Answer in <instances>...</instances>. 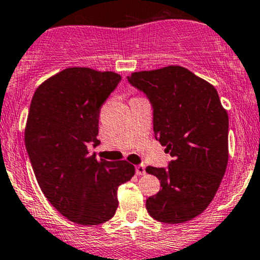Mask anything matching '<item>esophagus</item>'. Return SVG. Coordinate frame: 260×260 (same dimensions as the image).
I'll return each instance as SVG.
<instances>
[{"label": "esophagus", "instance_id": "esophagus-1", "mask_svg": "<svg viewBox=\"0 0 260 260\" xmlns=\"http://www.w3.org/2000/svg\"><path fill=\"white\" fill-rule=\"evenodd\" d=\"M136 174H137V176H143V174H146V167L143 165L136 166Z\"/></svg>", "mask_w": 260, "mask_h": 260}]
</instances>
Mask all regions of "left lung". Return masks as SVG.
<instances>
[{
    "mask_svg": "<svg viewBox=\"0 0 260 260\" xmlns=\"http://www.w3.org/2000/svg\"><path fill=\"white\" fill-rule=\"evenodd\" d=\"M128 82L149 100L155 139L173 157L168 168H146L162 187L146 208L158 222L193 219L213 201L228 165V113L217 89L180 66L135 72Z\"/></svg>",
    "mask_w": 260,
    "mask_h": 260,
    "instance_id": "8db88e82",
    "label": "left lung"
}]
</instances>
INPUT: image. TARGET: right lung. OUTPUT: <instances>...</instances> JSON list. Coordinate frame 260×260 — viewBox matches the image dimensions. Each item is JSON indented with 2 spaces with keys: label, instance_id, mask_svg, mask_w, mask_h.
I'll list each match as a JSON object with an SVG mask.
<instances>
[{
  "label": "right lung",
  "instance_id": "right-lung-1",
  "mask_svg": "<svg viewBox=\"0 0 260 260\" xmlns=\"http://www.w3.org/2000/svg\"><path fill=\"white\" fill-rule=\"evenodd\" d=\"M119 81L114 72L66 68L38 87L29 106L24 143L41 190L63 217L82 225L111 219L117 189L135 176L127 160H98L88 152V144L100 143L101 107Z\"/></svg>",
  "mask_w": 260,
  "mask_h": 260
}]
</instances>
